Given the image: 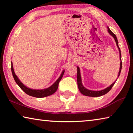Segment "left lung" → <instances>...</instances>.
I'll use <instances>...</instances> for the list:
<instances>
[{"label":"left lung","instance_id":"obj_1","mask_svg":"<svg viewBox=\"0 0 133 133\" xmlns=\"http://www.w3.org/2000/svg\"><path fill=\"white\" fill-rule=\"evenodd\" d=\"M108 31L111 35L112 37L114 38L115 39V41L116 42L117 44V46L118 47V50H119V52H120V59L121 60V62H120V71H119L118 73V77H119L120 76V72L121 70V67H122V62H121V51H120V49L118 47V42L117 39V37L115 34H114L112 32L111 30L109 29V27H108ZM77 67V84H78V89H79L80 91L81 92V93L83 94V95L87 96H90V97H99V96H102L103 95H104L106 93H107L111 89V88L113 86L114 84H115L116 82L112 83L111 85H110L109 87H108L107 88L105 89L104 90H103L101 91H92V90H89L85 89V87L83 86L82 85V79H81V76H80V69L79 67Z\"/></svg>","mask_w":133,"mask_h":133}]
</instances>
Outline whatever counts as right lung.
<instances>
[{
	"instance_id": "right-lung-1",
	"label": "right lung",
	"mask_w": 133,
	"mask_h": 133,
	"mask_svg": "<svg viewBox=\"0 0 133 133\" xmlns=\"http://www.w3.org/2000/svg\"><path fill=\"white\" fill-rule=\"evenodd\" d=\"M11 70H12V73L13 76V78L15 80L16 83H17L18 85L21 87V89L23 90L24 93H26L27 94L30 96H33L35 97H37V98H42V97H47L49 96H50L51 94H53V93H55V92L57 90L58 87V84H59V82L61 80L64 74V71L62 72L61 76H60V77L58 78L57 81L54 83V84L50 86V87H49L48 89H43V90H33V89H30L28 88V87H26L25 85L23 84V83H22L21 82V81L19 80V78H17L16 75H15V72H14V70H13V64H12V66H11Z\"/></svg>"
}]
</instances>
